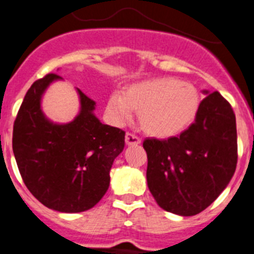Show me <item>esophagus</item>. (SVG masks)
I'll use <instances>...</instances> for the list:
<instances>
[{"label": "esophagus", "mask_w": 254, "mask_h": 254, "mask_svg": "<svg viewBox=\"0 0 254 254\" xmlns=\"http://www.w3.org/2000/svg\"><path fill=\"white\" fill-rule=\"evenodd\" d=\"M125 141H126V144L128 145V146H135V145L141 144V140H140L137 136L132 135V133H126Z\"/></svg>", "instance_id": "obj_1"}]
</instances>
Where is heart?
I'll use <instances>...</instances> for the list:
<instances>
[{
  "mask_svg": "<svg viewBox=\"0 0 254 254\" xmlns=\"http://www.w3.org/2000/svg\"><path fill=\"white\" fill-rule=\"evenodd\" d=\"M199 106L200 95L194 84L160 77L129 84L123 94H112L106 110L117 123L125 122L136 110L146 135L167 138L185 131L194 122Z\"/></svg>",
  "mask_w": 254,
  "mask_h": 254,
  "instance_id": "1",
  "label": "heart"
}]
</instances>
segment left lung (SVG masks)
Listing matches in <instances>:
<instances>
[{"instance_id":"8db88e82","label":"left lung","mask_w":254,"mask_h":254,"mask_svg":"<svg viewBox=\"0 0 254 254\" xmlns=\"http://www.w3.org/2000/svg\"><path fill=\"white\" fill-rule=\"evenodd\" d=\"M205 97L189 128L167 140L146 138V180L160 208L195 216L211 205L233 179L238 160L236 121L220 92Z\"/></svg>"}]
</instances>
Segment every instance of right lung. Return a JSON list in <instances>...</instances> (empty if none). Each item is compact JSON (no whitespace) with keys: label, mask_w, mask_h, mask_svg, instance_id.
I'll return each mask as SVG.
<instances>
[{"label":"right lung","mask_w":254,"mask_h":254,"mask_svg":"<svg viewBox=\"0 0 254 254\" xmlns=\"http://www.w3.org/2000/svg\"><path fill=\"white\" fill-rule=\"evenodd\" d=\"M58 74L28 90L14 123L12 150L23 181L50 209L78 213L91 209L109 189L113 162L125 149V132L103 125L96 104L77 91L79 110L70 122L47 118L42 99Z\"/></svg>","instance_id":"obj_1"}]
</instances>
